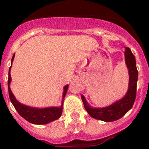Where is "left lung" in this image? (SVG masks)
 Listing matches in <instances>:
<instances>
[{"mask_svg": "<svg viewBox=\"0 0 149 149\" xmlns=\"http://www.w3.org/2000/svg\"><path fill=\"white\" fill-rule=\"evenodd\" d=\"M125 62L129 72V86L126 95L120 100L113 103L111 106L103 108H93L90 107L84 96L81 95L86 111L92 118L106 122L114 121L120 119L133 107L136 98L138 70L135 57L129 48H125Z\"/></svg>", "mask_w": 149, "mask_h": 149, "instance_id": "8db88e82", "label": "left lung"}]
</instances>
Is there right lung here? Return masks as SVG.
Wrapping results in <instances>:
<instances>
[{
  "mask_svg": "<svg viewBox=\"0 0 149 149\" xmlns=\"http://www.w3.org/2000/svg\"><path fill=\"white\" fill-rule=\"evenodd\" d=\"M14 58H15V54H14L12 59H11V63L14 60ZM10 67L9 69V72H8V93H9V97H10V102L12 103V104L15 107V110L17 111V113H19L22 118L28 120L29 122L31 123V124H35V125H45V124H48V123L58 119L62 114V112H63V104H62V106L59 107H52L38 109L23 105V104H20L19 102L15 99V96L13 95L12 92H11L10 89V83L11 81L10 72ZM67 89L68 85L64 86L63 98L65 97V93L67 92Z\"/></svg>",
  "mask_w": 149,
  "mask_h": 149,
  "instance_id": "1",
  "label": "right lung"
}]
</instances>
